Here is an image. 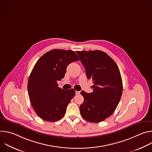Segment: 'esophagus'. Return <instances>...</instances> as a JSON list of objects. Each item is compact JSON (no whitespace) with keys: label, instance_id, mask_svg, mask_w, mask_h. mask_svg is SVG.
<instances>
[{"label":"esophagus","instance_id":"34e87169","mask_svg":"<svg viewBox=\"0 0 152 152\" xmlns=\"http://www.w3.org/2000/svg\"><path fill=\"white\" fill-rule=\"evenodd\" d=\"M80 94V91H76V95H79Z\"/></svg>","mask_w":152,"mask_h":152}]
</instances>
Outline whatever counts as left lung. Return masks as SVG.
<instances>
[{"mask_svg": "<svg viewBox=\"0 0 152 152\" xmlns=\"http://www.w3.org/2000/svg\"><path fill=\"white\" fill-rule=\"evenodd\" d=\"M88 79L94 85L93 92L82 91L84 101L80 106L82 117L86 121L99 123L113 114L120 100L123 83L115 61L100 50L77 51Z\"/></svg>", "mask_w": 152, "mask_h": 152, "instance_id": "left-lung-1", "label": "left lung"}]
</instances>
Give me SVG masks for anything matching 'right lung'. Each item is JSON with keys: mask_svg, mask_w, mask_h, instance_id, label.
I'll return each mask as SVG.
<instances>
[{"mask_svg": "<svg viewBox=\"0 0 152 152\" xmlns=\"http://www.w3.org/2000/svg\"><path fill=\"white\" fill-rule=\"evenodd\" d=\"M79 60L72 50L53 49L43 55L35 64L29 77L28 91L34 111L42 120L55 121L64 116L75 91L59 88L57 81L64 77L68 65Z\"/></svg>", "mask_w": 152, "mask_h": 152, "instance_id": "right-lung-1", "label": "right lung"}]
</instances>
